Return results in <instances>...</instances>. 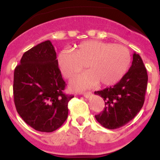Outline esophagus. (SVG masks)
<instances>
[{"label": "esophagus", "instance_id": "34e87169", "mask_svg": "<svg viewBox=\"0 0 160 160\" xmlns=\"http://www.w3.org/2000/svg\"><path fill=\"white\" fill-rule=\"evenodd\" d=\"M82 95L84 96L85 98H89V97H90V96L92 95V93H91V92H84L82 94Z\"/></svg>", "mask_w": 160, "mask_h": 160}]
</instances>
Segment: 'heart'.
<instances>
[{"label":"heart","mask_w":160,"mask_h":160,"mask_svg":"<svg viewBox=\"0 0 160 160\" xmlns=\"http://www.w3.org/2000/svg\"><path fill=\"white\" fill-rule=\"evenodd\" d=\"M129 49L119 44L87 41L74 51L62 50L58 55L59 70L66 78L71 79L87 66L88 73L71 82V87L84 90L99 83L102 87L116 84L125 75L131 64Z\"/></svg>","instance_id":"obj_1"}]
</instances>
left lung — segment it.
Here are the masks:
<instances>
[{
    "instance_id": "obj_1",
    "label": "left lung",
    "mask_w": 160,
    "mask_h": 160,
    "mask_svg": "<svg viewBox=\"0 0 160 160\" xmlns=\"http://www.w3.org/2000/svg\"><path fill=\"white\" fill-rule=\"evenodd\" d=\"M148 80L142 58L134 53L131 66L122 79L113 87L94 92L102 98L106 106L102 112L96 114V120L111 130L129 122L143 106Z\"/></svg>"
}]
</instances>
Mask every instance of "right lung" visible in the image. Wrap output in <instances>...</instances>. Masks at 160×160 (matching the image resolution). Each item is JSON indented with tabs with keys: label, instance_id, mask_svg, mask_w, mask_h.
<instances>
[{
	"label": "right lung",
	"instance_id": "1",
	"mask_svg": "<svg viewBox=\"0 0 160 160\" xmlns=\"http://www.w3.org/2000/svg\"><path fill=\"white\" fill-rule=\"evenodd\" d=\"M66 82L58 68L50 41L25 52L13 75V98L17 111L31 128L42 132L56 131L68 116Z\"/></svg>",
	"mask_w": 160,
	"mask_h": 160
}]
</instances>
